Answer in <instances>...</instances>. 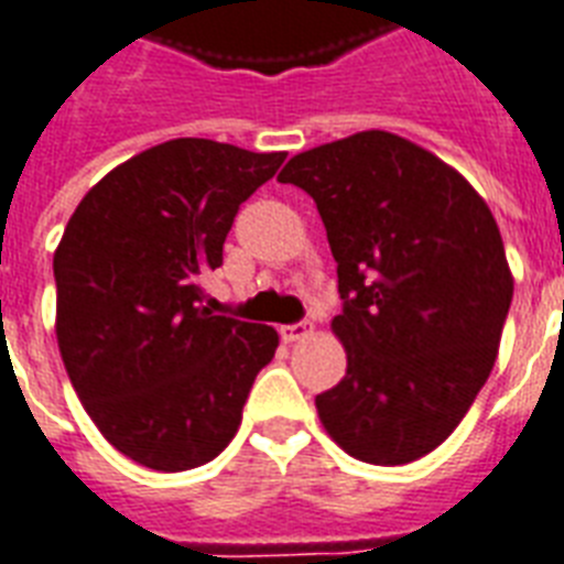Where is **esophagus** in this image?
<instances>
[{
    "instance_id": "obj_1",
    "label": "esophagus",
    "mask_w": 564,
    "mask_h": 564,
    "mask_svg": "<svg viewBox=\"0 0 564 564\" xmlns=\"http://www.w3.org/2000/svg\"><path fill=\"white\" fill-rule=\"evenodd\" d=\"M310 336H313V324L310 322L286 324V327H281V338L286 341V345H292V341H301V338H310Z\"/></svg>"
}]
</instances>
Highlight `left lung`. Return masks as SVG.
<instances>
[{
    "label": "left lung",
    "instance_id": "1",
    "mask_svg": "<svg viewBox=\"0 0 564 564\" xmlns=\"http://www.w3.org/2000/svg\"><path fill=\"white\" fill-rule=\"evenodd\" d=\"M278 182L318 205L345 313L347 373L315 397L324 432L400 466L455 432L496 365L512 272L484 196L432 150L386 130L292 155Z\"/></svg>",
    "mask_w": 564,
    "mask_h": 564
}]
</instances>
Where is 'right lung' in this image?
<instances>
[{
	"mask_svg": "<svg viewBox=\"0 0 564 564\" xmlns=\"http://www.w3.org/2000/svg\"><path fill=\"white\" fill-rule=\"evenodd\" d=\"M283 159L164 141L112 167L68 217L54 251L59 356L91 423L135 464L185 473L240 429L278 333L210 313L199 278Z\"/></svg>",
	"mask_w": 564,
	"mask_h": 564,
	"instance_id": "obj_1",
	"label": "right lung"
}]
</instances>
